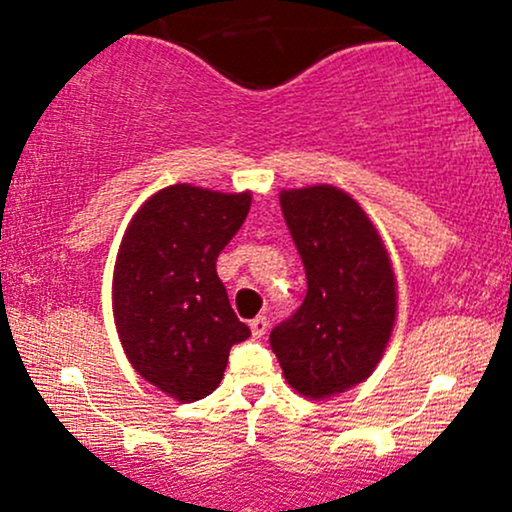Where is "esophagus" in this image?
I'll list each match as a JSON object with an SVG mask.
<instances>
[{
    "label": "esophagus",
    "mask_w": 512,
    "mask_h": 512,
    "mask_svg": "<svg viewBox=\"0 0 512 512\" xmlns=\"http://www.w3.org/2000/svg\"><path fill=\"white\" fill-rule=\"evenodd\" d=\"M267 327H269V320L264 315H257L255 320L250 322V330H252V337H262L264 332H267Z\"/></svg>",
    "instance_id": "esophagus-1"
}]
</instances>
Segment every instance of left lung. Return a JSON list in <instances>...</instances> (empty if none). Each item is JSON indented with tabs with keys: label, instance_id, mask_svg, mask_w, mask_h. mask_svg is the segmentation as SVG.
I'll return each mask as SVG.
<instances>
[{
	"label": "left lung",
	"instance_id": "8db88e82",
	"mask_svg": "<svg viewBox=\"0 0 512 512\" xmlns=\"http://www.w3.org/2000/svg\"><path fill=\"white\" fill-rule=\"evenodd\" d=\"M279 202L308 293L269 342L298 395L330 399L370 378L383 358L395 330L397 279L378 228L344 190H281Z\"/></svg>",
	"mask_w": 512,
	"mask_h": 512
}]
</instances>
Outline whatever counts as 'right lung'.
I'll return each mask as SVG.
<instances>
[{
  "instance_id": "add662e5",
  "label": "right lung",
  "mask_w": 512,
  "mask_h": 512,
  "mask_svg": "<svg viewBox=\"0 0 512 512\" xmlns=\"http://www.w3.org/2000/svg\"><path fill=\"white\" fill-rule=\"evenodd\" d=\"M250 192L178 182L129 221L113 272V315L139 375L178 402L216 390L231 346L250 330L228 301L216 257L250 211Z\"/></svg>"
}]
</instances>
